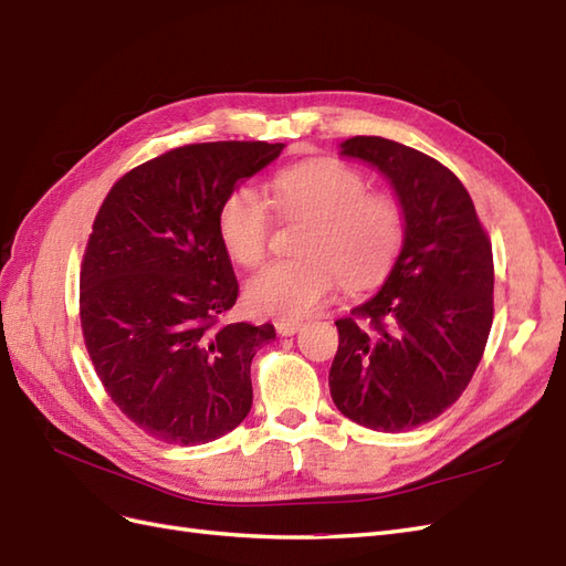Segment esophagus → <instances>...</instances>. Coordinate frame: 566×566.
Masks as SVG:
<instances>
[{"instance_id": "obj_1", "label": "esophagus", "mask_w": 566, "mask_h": 566, "mask_svg": "<svg viewBox=\"0 0 566 566\" xmlns=\"http://www.w3.org/2000/svg\"><path fill=\"white\" fill-rule=\"evenodd\" d=\"M303 327V322L296 319H277L274 322V329H277L280 336H294Z\"/></svg>"}]
</instances>
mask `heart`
Listing matches in <instances>:
<instances>
[{
  "label": "heart",
  "mask_w": 566,
  "mask_h": 566,
  "mask_svg": "<svg viewBox=\"0 0 566 566\" xmlns=\"http://www.w3.org/2000/svg\"><path fill=\"white\" fill-rule=\"evenodd\" d=\"M272 193L289 216L311 220L301 261H274L247 284V303L258 315L301 319L317 311L336 284L363 289L391 272L406 241V213L394 193L367 191V177L332 158L282 170ZM270 211L261 189L234 187L218 211L224 251L241 268H255L268 253Z\"/></svg>",
  "instance_id": "b5f03b06"
}]
</instances>
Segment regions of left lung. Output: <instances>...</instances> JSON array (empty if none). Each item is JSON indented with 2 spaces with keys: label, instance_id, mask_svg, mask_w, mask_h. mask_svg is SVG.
Returning <instances> with one entry per match:
<instances>
[{
  "label": "left lung",
  "instance_id": "8db88e82",
  "mask_svg": "<svg viewBox=\"0 0 566 566\" xmlns=\"http://www.w3.org/2000/svg\"><path fill=\"white\" fill-rule=\"evenodd\" d=\"M342 154L389 177L406 241L379 294L336 319L334 406L375 431H408L448 410L472 381L493 325V249L470 191L439 160L384 137Z\"/></svg>",
  "mask_w": 566,
  "mask_h": 566
}]
</instances>
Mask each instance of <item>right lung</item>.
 Wrapping results in <instances>:
<instances>
[{"label": "right lung", "instance_id": "right-lung-1", "mask_svg": "<svg viewBox=\"0 0 566 566\" xmlns=\"http://www.w3.org/2000/svg\"><path fill=\"white\" fill-rule=\"evenodd\" d=\"M282 149L185 144L125 172L94 218L80 327L111 400L158 441H216L251 410V360L274 327L228 322L239 284L218 211Z\"/></svg>", "mask_w": 566, "mask_h": 566}]
</instances>
